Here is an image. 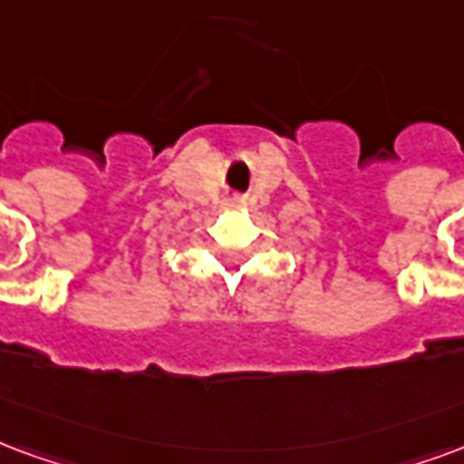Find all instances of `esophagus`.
<instances>
[{"label": "esophagus", "mask_w": 464, "mask_h": 464, "mask_svg": "<svg viewBox=\"0 0 464 464\" xmlns=\"http://www.w3.org/2000/svg\"><path fill=\"white\" fill-rule=\"evenodd\" d=\"M243 204H246V201H243L241 197H231V198H228V208H241Z\"/></svg>", "instance_id": "1"}]
</instances>
